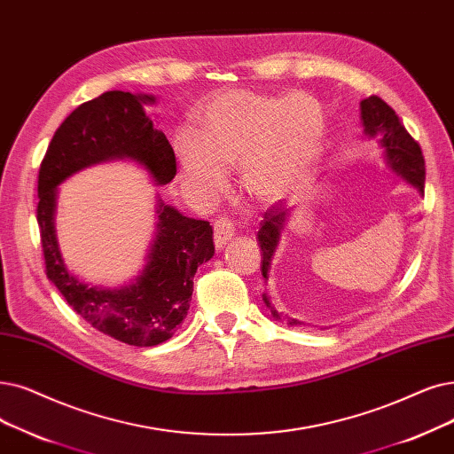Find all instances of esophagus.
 I'll use <instances>...</instances> for the list:
<instances>
[{
	"label": "esophagus",
	"mask_w": 454,
	"mask_h": 454,
	"mask_svg": "<svg viewBox=\"0 0 454 454\" xmlns=\"http://www.w3.org/2000/svg\"><path fill=\"white\" fill-rule=\"evenodd\" d=\"M213 231H215L213 233L215 235V247L221 250L233 238L235 230H233V224L228 219H224V216H219V219L213 223Z\"/></svg>",
	"instance_id": "obj_1"
}]
</instances>
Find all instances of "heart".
I'll use <instances>...</instances> for the list:
<instances>
[{
  "mask_svg": "<svg viewBox=\"0 0 454 454\" xmlns=\"http://www.w3.org/2000/svg\"><path fill=\"white\" fill-rule=\"evenodd\" d=\"M326 118L306 92L270 96L254 90L216 94L199 116V131L174 135L187 191L209 202L223 191L228 167L239 165L243 189L260 202L297 191L317 165Z\"/></svg>",
  "mask_w": 454,
  "mask_h": 454,
  "instance_id": "obj_1",
  "label": "heart"
}]
</instances>
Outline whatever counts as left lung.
Instances as JSON below:
<instances>
[{"label":"left lung","mask_w":454,"mask_h":454,"mask_svg":"<svg viewBox=\"0 0 454 454\" xmlns=\"http://www.w3.org/2000/svg\"><path fill=\"white\" fill-rule=\"evenodd\" d=\"M360 121L364 126V133L369 139H377L380 148L384 150L386 165L393 174H397L406 184L418 189L419 194L425 192V160L419 145L411 139L410 133L401 124L399 116L395 114L384 100L379 96H369L360 102ZM291 209H282L272 206L267 209L262 228L258 231V239L262 247V274L263 278H269V269L276 247L280 243L282 231L289 221ZM263 302L270 309V315L276 321H286L291 326L306 325L299 319L282 317L269 299V294L263 293Z\"/></svg>","instance_id":"obj_1"}]
</instances>
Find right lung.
I'll return each instance as SVG.
<instances>
[{
  "label": "right lung",
  "instance_id": "1",
  "mask_svg": "<svg viewBox=\"0 0 454 454\" xmlns=\"http://www.w3.org/2000/svg\"><path fill=\"white\" fill-rule=\"evenodd\" d=\"M155 96L109 90L72 111L57 128L38 170L36 223L46 276L68 306L90 326L133 347H153L174 336L185 319L194 272L215 254L213 228L189 219L157 196L155 235L146 265L121 287L87 284L72 274L55 233L57 187L92 165L128 160L143 167L155 185L176 176V155L145 106Z\"/></svg>",
  "mask_w": 454,
  "mask_h": 454
}]
</instances>
